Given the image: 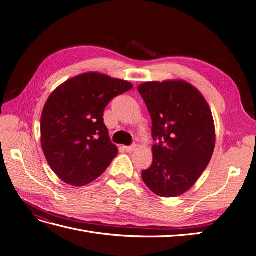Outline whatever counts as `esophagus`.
Returning a JSON list of instances; mask_svg holds the SVG:
<instances>
[{"label": "esophagus", "instance_id": "1", "mask_svg": "<svg viewBox=\"0 0 256 256\" xmlns=\"http://www.w3.org/2000/svg\"><path fill=\"white\" fill-rule=\"evenodd\" d=\"M136 148V144L131 145V146H125V150H126L127 152H132Z\"/></svg>", "mask_w": 256, "mask_h": 256}]
</instances>
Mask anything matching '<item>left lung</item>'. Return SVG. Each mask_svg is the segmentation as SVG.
<instances>
[{"label": "left lung", "instance_id": "obj_1", "mask_svg": "<svg viewBox=\"0 0 256 256\" xmlns=\"http://www.w3.org/2000/svg\"><path fill=\"white\" fill-rule=\"evenodd\" d=\"M152 118V164L142 180L154 194L175 198L193 187L210 162L214 122L206 99L184 80L138 86Z\"/></svg>", "mask_w": 256, "mask_h": 256}]
</instances>
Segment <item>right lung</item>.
<instances>
[{
  "mask_svg": "<svg viewBox=\"0 0 256 256\" xmlns=\"http://www.w3.org/2000/svg\"><path fill=\"white\" fill-rule=\"evenodd\" d=\"M134 88L128 81L85 72L52 92L40 120L42 147L52 171L81 187L102 175L118 150L104 122L111 100Z\"/></svg>",
  "mask_w": 256,
  "mask_h": 256,
  "instance_id": "right-lung-1",
  "label": "right lung"
}]
</instances>
